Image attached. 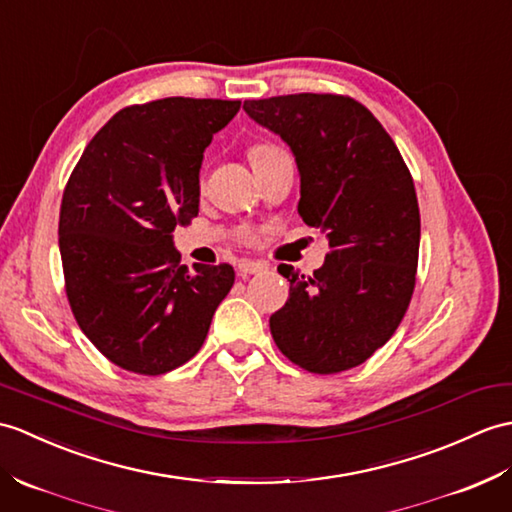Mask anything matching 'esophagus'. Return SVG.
<instances>
[{"mask_svg": "<svg viewBox=\"0 0 512 512\" xmlns=\"http://www.w3.org/2000/svg\"><path fill=\"white\" fill-rule=\"evenodd\" d=\"M268 266L264 261L259 259H242L240 264H237V270H240L242 277H251V275H259V272H264Z\"/></svg>", "mask_w": 512, "mask_h": 512, "instance_id": "1", "label": "esophagus"}]
</instances>
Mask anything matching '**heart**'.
<instances>
[{
  "mask_svg": "<svg viewBox=\"0 0 512 512\" xmlns=\"http://www.w3.org/2000/svg\"><path fill=\"white\" fill-rule=\"evenodd\" d=\"M275 152H279L277 146H272V144H255V146L248 148V161L259 163L261 159H266V157H270V154H275Z\"/></svg>",
  "mask_w": 512,
  "mask_h": 512,
  "instance_id": "1",
  "label": "heart"
}]
</instances>
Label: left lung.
<instances>
[{
	"label": "left lung",
	"mask_w": 512,
	"mask_h": 512,
	"mask_svg": "<svg viewBox=\"0 0 512 512\" xmlns=\"http://www.w3.org/2000/svg\"><path fill=\"white\" fill-rule=\"evenodd\" d=\"M244 111L292 148L299 216L329 237L314 275L279 266L290 296L270 316V334L305 371H349L384 347L412 299L421 240L412 174L377 117L349 95H277L246 100Z\"/></svg>",
	"instance_id": "8db88e82"
}]
</instances>
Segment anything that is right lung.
Segmentation results:
<instances>
[{
  "label": "right lung",
  "mask_w": 512,
  "mask_h": 512,
  "mask_svg": "<svg viewBox=\"0 0 512 512\" xmlns=\"http://www.w3.org/2000/svg\"><path fill=\"white\" fill-rule=\"evenodd\" d=\"M240 100L163 98L126 106L71 172L58 246L71 312L106 360L163 375L192 360L229 294V264H181L172 231L198 216V172Z\"/></svg>",
  "instance_id": "obj_1"
}]
</instances>
